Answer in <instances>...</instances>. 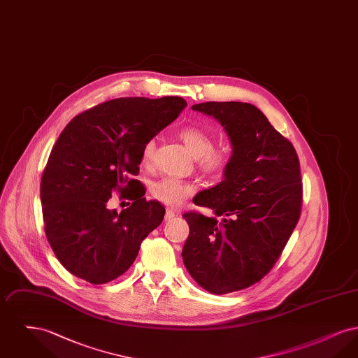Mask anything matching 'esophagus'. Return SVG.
Returning <instances> with one entry per match:
<instances>
[{"label":"esophagus","mask_w":358,"mask_h":358,"mask_svg":"<svg viewBox=\"0 0 358 358\" xmlns=\"http://www.w3.org/2000/svg\"><path fill=\"white\" fill-rule=\"evenodd\" d=\"M174 216H176V212H174L173 209H166V213H165V220H171Z\"/></svg>","instance_id":"obj_1"}]
</instances>
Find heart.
<instances>
[{
  "instance_id": "1",
  "label": "heart",
  "mask_w": 358,
  "mask_h": 358,
  "mask_svg": "<svg viewBox=\"0 0 358 358\" xmlns=\"http://www.w3.org/2000/svg\"><path fill=\"white\" fill-rule=\"evenodd\" d=\"M178 136L185 143L187 150L194 158L201 171L216 174L224 171L229 162V152L225 148H215L213 136L196 126H187L180 130ZM155 150L154 139H149L142 148V162L149 164ZM194 185L176 177H164L154 184L152 193L161 203L176 206L193 194Z\"/></svg>"
}]
</instances>
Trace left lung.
<instances>
[{
	"label": "left lung",
	"mask_w": 358,
	"mask_h": 358,
	"mask_svg": "<svg viewBox=\"0 0 358 358\" xmlns=\"http://www.w3.org/2000/svg\"><path fill=\"white\" fill-rule=\"evenodd\" d=\"M192 108L219 120L232 146L224 180L193 199L215 216L184 215V264L203 289L222 295L255 285L279 259L301 216V166L289 139L254 104Z\"/></svg>",
	"instance_id": "obj_1"
}]
</instances>
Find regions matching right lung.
Here are the masks:
<instances>
[{
    "label": "right lung",
    "mask_w": 358,
    "mask_h": 358,
    "mask_svg": "<svg viewBox=\"0 0 358 358\" xmlns=\"http://www.w3.org/2000/svg\"><path fill=\"white\" fill-rule=\"evenodd\" d=\"M180 96L120 98L76 115L52 148L40 184L45 235L66 270L92 285L126 273L165 215L138 190L142 148L185 108ZM114 189L134 203L108 210Z\"/></svg>",
    "instance_id": "add662e5"
}]
</instances>
